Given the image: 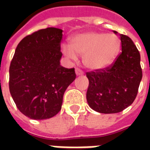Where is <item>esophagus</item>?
<instances>
[{
    "label": "esophagus",
    "mask_w": 150,
    "mask_h": 150,
    "mask_svg": "<svg viewBox=\"0 0 150 150\" xmlns=\"http://www.w3.org/2000/svg\"><path fill=\"white\" fill-rule=\"evenodd\" d=\"M75 74H76V75H77V76H78V75H83V72L80 69L76 68L75 69Z\"/></svg>",
    "instance_id": "1"
}]
</instances>
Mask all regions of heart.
<instances>
[{"label": "heart", "instance_id": "1", "mask_svg": "<svg viewBox=\"0 0 150 150\" xmlns=\"http://www.w3.org/2000/svg\"><path fill=\"white\" fill-rule=\"evenodd\" d=\"M120 40L115 34L85 32L71 38L70 46H62L63 54L71 60L83 56L84 66L91 70H102L110 66L118 54Z\"/></svg>", "mask_w": 150, "mask_h": 150}]
</instances>
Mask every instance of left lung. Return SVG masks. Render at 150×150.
Wrapping results in <instances>:
<instances>
[{
  "label": "left lung",
  "instance_id": "8db88e82",
  "mask_svg": "<svg viewBox=\"0 0 150 150\" xmlns=\"http://www.w3.org/2000/svg\"><path fill=\"white\" fill-rule=\"evenodd\" d=\"M117 34L116 31H113ZM121 53L106 69L88 72L87 101L91 108L104 114L121 112L133 103L142 79L141 56L132 39L119 34Z\"/></svg>",
  "mask_w": 150,
  "mask_h": 150
}]
</instances>
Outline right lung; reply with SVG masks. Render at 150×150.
Returning <instances> with one entry per match:
<instances>
[{
  "instance_id": "right-lung-1",
  "label": "right lung",
  "mask_w": 150,
  "mask_h": 150,
  "mask_svg": "<svg viewBox=\"0 0 150 150\" xmlns=\"http://www.w3.org/2000/svg\"><path fill=\"white\" fill-rule=\"evenodd\" d=\"M62 30L50 27L25 37L9 67V91L17 107L30 119L46 120L61 110L75 69L60 65Z\"/></svg>"
}]
</instances>
